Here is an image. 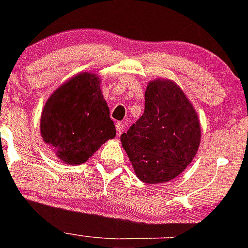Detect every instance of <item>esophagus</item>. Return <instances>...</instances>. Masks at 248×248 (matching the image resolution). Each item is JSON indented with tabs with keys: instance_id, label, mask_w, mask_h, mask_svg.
<instances>
[{
	"instance_id": "1",
	"label": "esophagus",
	"mask_w": 248,
	"mask_h": 248,
	"mask_svg": "<svg viewBox=\"0 0 248 248\" xmlns=\"http://www.w3.org/2000/svg\"><path fill=\"white\" fill-rule=\"evenodd\" d=\"M125 127H126V124H125L124 122H117V123H116V131H117L118 137H120V135L123 133Z\"/></svg>"
}]
</instances>
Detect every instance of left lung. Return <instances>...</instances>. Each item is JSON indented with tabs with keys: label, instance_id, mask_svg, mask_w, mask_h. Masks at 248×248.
Returning <instances> with one entry per match:
<instances>
[{
	"label": "left lung",
	"instance_id": "1",
	"mask_svg": "<svg viewBox=\"0 0 248 248\" xmlns=\"http://www.w3.org/2000/svg\"><path fill=\"white\" fill-rule=\"evenodd\" d=\"M144 100L143 115L121 141L139 179L159 184L171 181L191 164L201 127L192 104L171 81H151Z\"/></svg>",
	"mask_w": 248,
	"mask_h": 248
}]
</instances>
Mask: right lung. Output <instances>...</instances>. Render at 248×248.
Segmentation results:
<instances>
[{
	"mask_svg": "<svg viewBox=\"0 0 248 248\" xmlns=\"http://www.w3.org/2000/svg\"><path fill=\"white\" fill-rule=\"evenodd\" d=\"M99 84L96 74H78L61 86L44 107L40 133L65 164H83L116 135Z\"/></svg>",
	"mask_w": 248,
	"mask_h": 248,
	"instance_id": "right-lung-1",
	"label": "right lung"
}]
</instances>
